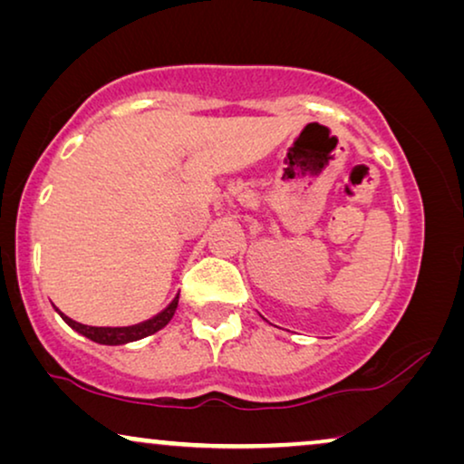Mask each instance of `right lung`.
<instances>
[{"instance_id": "obj_1", "label": "right lung", "mask_w": 464, "mask_h": 464, "mask_svg": "<svg viewBox=\"0 0 464 464\" xmlns=\"http://www.w3.org/2000/svg\"><path fill=\"white\" fill-rule=\"evenodd\" d=\"M176 306H179V295L174 296L172 303H169L164 311H160L158 315H153L151 319H145V322L140 324H134V325H121V328H99V325H86V324H80L75 322V319H71L64 315L63 311H58L56 306V313L63 317V322L71 325L77 334L90 338V341L99 343V344H111V347H115V344H128V343H134V341H140V338H147L155 334V332H160L161 328H166L169 319L174 317V311Z\"/></svg>"}]
</instances>
